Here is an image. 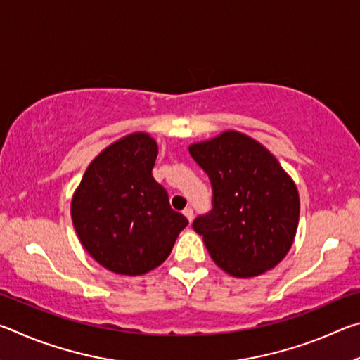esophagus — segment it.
<instances>
[{
  "instance_id": "esophagus-1",
  "label": "esophagus",
  "mask_w": 360,
  "mask_h": 360,
  "mask_svg": "<svg viewBox=\"0 0 360 360\" xmlns=\"http://www.w3.org/2000/svg\"><path fill=\"white\" fill-rule=\"evenodd\" d=\"M182 214H184V216L188 219V222H192V219H193V210L191 208V206H188V208H186L184 211H182Z\"/></svg>"
}]
</instances>
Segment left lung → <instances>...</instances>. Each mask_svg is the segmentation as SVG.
<instances>
[{"instance_id":"8db88e82","label":"left lung","mask_w":360,"mask_h":360,"mask_svg":"<svg viewBox=\"0 0 360 360\" xmlns=\"http://www.w3.org/2000/svg\"><path fill=\"white\" fill-rule=\"evenodd\" d=\"M188 152L212 186V210L192 225L211 259L236 278L275 268L295 238V182L265 146L240 131L191 144Z\"/></svg>"}]
</instances>
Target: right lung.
I'll list each match as a JSON object with an SVG mask.
<instances>
[{"instance_id": "1", "label": "right lung", "mask_w": 360, "mask_h": 360, "mask_svg": "<svg viewBox=\"0 0 360 360\" xmlns=\"http://www.w3.org/2000/svg\"><path fill=\"white\" fill-rule=\"evenodd\" d=\"M158 148L131 133L96 155L71 200V219L85 251L119 275H144L172 252L188 224L152 176Z\"/></svg>"}]
</instances>
